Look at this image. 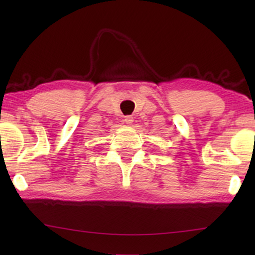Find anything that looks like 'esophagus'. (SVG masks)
<instances>
[{"label":"esophagus","mask_w":255,"mask_h":255,"mask_svg":"<svg viewBox=\"0 0 255 255\" xmlns=\"http://www.w3.org/2000/svg\"><path fill=\"white\" fill-rule=\"evenodd\" d=\"M132 122H133V118L131 117V116H126V117H125V123L126 124L131 125Z\"/></svg>","instance_id":"34e87169"}]
</instances>
